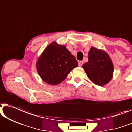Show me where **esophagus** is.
<instances>
[{
    "label": "esophagus",
    "instance_id": "34e87169",
    "mask_svg": "<svg viewBox=\"0 0 132 132\" xmlns=\"http://www.w3.org/2000/svg\"><path fill=\"white\" fill-rule=\"evenodd\" d=\"M83 61H79V65L80 67H81L82 65H83Z\"/></svg>",
    "mask_w": 132,
    "mask_h": 132
}]
</instances>
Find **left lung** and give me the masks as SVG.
I'll use <instances>...</instances> for the list:
<instances>
[{
  "mask_svg": "<svg viewBox=\"0 0 132 132\" xmlns=\"http://www.w3.org/2000/svg\"><path fill=\"white\" fill-rule=\"evenodd\" d=\"M88 59L83 68L89 79L100 86L109 83L112 77L114 66L107 53L92 47L89 52Z\"/></svg>",
  "mask_w": 132,
  "mask_h": 132,
  "instance_id": "left-lung-1",
  "label": "left lung"
}]
</instances>
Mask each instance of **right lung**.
Segmentation results:
<instances>
[{
    "instance_id": "right-lung-1",
    "label": "right lung",
    "mask_w": 132,
    "mask_h": 132,
    "mask_svg": "<svg viewBox=\"0 0 132 132\" xmlns=\"http://www.w3.org/2000/svg\"><path fill=\"white\" fill-rule=\"evenodd\" d=\"M78 66L75 57L64 45L50 44L38 60L36 67L46 83L55 85L61 83L73 68Z\"/></svg>"
}]
</instances>
